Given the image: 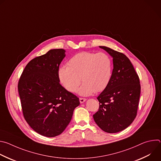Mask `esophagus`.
<instances>
[{
    "mask_svg": "<svg viewBox=\"0 0 161 161\" xmlns=\"http://www.w3.org/2000/svg\"><path fill=\"white\" fill-rule=\"evenodd\" d=\"M86 99L85 98H80V103H83L84 102L86 101Z\"/></svg>",
    "mask_w": 161,
    "mask_h": 161,
    "instance_id": "esophagus-1",
    "label": "esophagus"
}]
</instances>
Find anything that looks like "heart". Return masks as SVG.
Instances as JSON below:
<instances>
[{
	"label": "heart",
	"mask_w": 161,
	"mask_h": 161,
	"mask_svg": "<svg viewBox=\"0 0 161 161\" xmlns=\"http://www.w3.org/2000/svg\"><path fill=\"white\" fill-rule=\"evenodd\" d=\"M67 65L60 66L58 77L68 91L75 92L81 81L83 84L78 92L87 96L103 91L108 85L112 75V61L103 52H81L69 59Z\"/></svg>",
	"instance_id": "b5f03b06"
}]
</instances>
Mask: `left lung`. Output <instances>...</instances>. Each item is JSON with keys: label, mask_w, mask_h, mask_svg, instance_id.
I'll return each instance as SVG.
<instances>
[{"label": "left lung", "mask_w": 161, "mask_h": 161, "mask_svg": "<svg viewBox=\"0 0 161 161\" xmlns=\"http://www.w3.org/2000/svg\"><path fill=\"white\" fill-rule=\"evenodd\" d=\"M99 48L113 58V69L108 85L97 97L99 108L93 117L103 130L116 133L129 126L136 117L141 92L140 79L124 54L106 47Z\"/></svg>", "instance_id": "1"}]
</instances>
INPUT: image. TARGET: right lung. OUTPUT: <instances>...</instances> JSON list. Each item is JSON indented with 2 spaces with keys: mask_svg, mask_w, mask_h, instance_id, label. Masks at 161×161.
<instances>
[{
  "mask_svg": "<svg viewBox=\"0 0 161 161\" xmlns=\"http://www.w3.org/2000/svg\"><path fill=\"white\" fill-rule=\"evenodd\" d=\"M64 49H53L31 60L18 81L24 118L30 127L46 137L60 134L69 124L79 98L65 89L58 77L65 57Z\"/></svg>",
  "mask_w": 161,
  "mask_h": 161,
  "instance_id": "right-lung-1",
  "label": "right lung"
}]
</instances>
